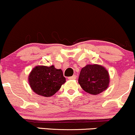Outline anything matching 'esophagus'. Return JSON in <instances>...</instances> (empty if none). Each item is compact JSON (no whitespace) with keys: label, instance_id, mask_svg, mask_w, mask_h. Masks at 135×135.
I'll return each instance as SVG.
<instances>
[{"label":"esophagus","instance_id":"34e87169","mask_svg":"<svg viewBox=\"0 0 135 135\" xmlns=\"http://www.w3.org/2000/svg\"><path fill=\"white\" fill-rule=\"evenodd\" d=\"M76 78H77V76L76 75H73L71 77H69V79H70V80H75V79H76Z\"/></svg>","mask_w":135,"mask_h":135}]
</instances>
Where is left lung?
I'll use <instances>...</instances> for the list:
<instances>
[{"instance_id": "8db88e82", "label": "left lung", "mask_w": 135, "mask_h": 135, "mask_svg": "<svg viewBox=\"0 0 135 135\" xmlns=\"http://www.w3.org/2000/svg\"><path fill=\"white\" fill-rule=\"evenodd\" d=\"M109 72L102 65H86L81 70L78 83L81 87L93 95H98L109 87Z\"/></svg>"}]
</instances>
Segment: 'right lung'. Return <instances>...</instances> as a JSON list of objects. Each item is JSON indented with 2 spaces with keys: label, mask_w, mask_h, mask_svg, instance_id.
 <instances>
[{
  "label": "right lung",
  "mask_w": 135,
  "mask_h": 135,
  "mask_svg": "<svg viewBox=\"0 0 135 135\" xmlns=\"http://www.w3.org/2000/svg\"><path fill=\"white\" fill-rule=\"evenodd\" d=\"M65 81L61 69H57L54 65L35 66L28 76V83L32 90L45 97L55 94Z\"/></svg>",
  "instance_id": "1"
}]
</instances>
